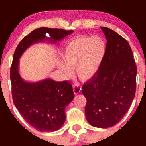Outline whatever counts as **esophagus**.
Returning <instances> with one entry per match:
<instances>
[{
  "mask_svg": "<svg viewBox=\"0 0 146 146\" xmlns=\"http://www.w3.org/2000/svg\"><path fill=\"white\" fill-rule=\"evenodd\" d=\"M73 92H74V93L76 94H79L80 92H81V87L78 84H75V85H73Z\"/></svg>",
  "mask_w": 146,
  "mask_h": 146,
  "instance_id": "34e87169",
  "label": "esophagus"
}]
</instances>
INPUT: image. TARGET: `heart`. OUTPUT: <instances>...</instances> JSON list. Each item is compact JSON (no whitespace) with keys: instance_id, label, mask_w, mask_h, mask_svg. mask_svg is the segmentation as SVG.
Segmentation results:
<instances>
[{"instance_id":"b5f03b06","label":"heart","mask_w":146,"mask_h":146,"mask_svg":"<svg viewBox=\"0 0 146 146\" xmlns=\"http://www.w3.org/2000/svg\"><path fill=\"white\" fill-rule=\"evenodd\" d=\"M106 52V43L100 36H79L64 46L58 66L65 74L72 73L74 66L77 76L83 80L92 78L99 71Z\"/></svg>"}]
</instances>
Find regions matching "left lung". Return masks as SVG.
Segmentation results:
<instances>
[{
  "label": "left lung",
  "instance_id": "1",
  "mask_svg": "<svg viewBox=\"0 0 146 146\" xmlns=\"http://www.w3.org/2000/svg\"><path fill=\"white\" fill-rule=\"evenodd\" d=\"M106 52L98 73L84 83L85 116L92 126L108 128L128 111L136 93V66L129 44L115 31L101 27Z\"/></svg>",
  "mask_w": 146,
  "mask_h": 146
}]
</instances>
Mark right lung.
<instances>
[{
  "label": "right lung",
  "mask_w": 146,
  "mask_h": 146,
  "mask_svg": "<svg viewBox=\"0 0 146 146\" xmlns=\"http://www.w3.org/2000/svg\"><path fill=\"white\" fill-rule=\"evenodd\" d=\"M73 32L46 27L36 29L21 40L14 53L10 68L12 100L26 122L38 131L51 132L62 127L66 107L74 98L73 87L68 81L56 82L51 78L26 82L19 73V58L33 44L45 40L55 43Z\"/></svg>",
  "instance_id": "obj_1"
}]
</instances>
